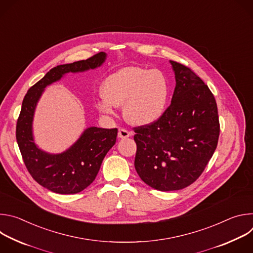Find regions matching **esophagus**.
I'll return each mask as SVG.
<instances>
[{"instance_id": "34e87169", "label": "esophagus", "mask_w": 253, "mask_h": 253, "mask_svg": "<svg viewBox=\"0 0 253 253\" xmlns=\"http://www.w3.org/2000/svg\"><path fill=\"white\" fill-rule=\"evenodd\" d=\"M130 135H131V133H130L128 130L124 129V128H121V129H119V131H118V137H119V138H127V137H129Z\"/></svg>"}]
</instances>
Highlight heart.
<instances>
[{
  "label": "heart",
  "instance_id": "b5f03b06",
  "mask_svg": "<svg viewBox=\"0 0 253 253\" xmlns=\"http://www.w3.org/2000/svg\"><path fill=\"white\" fill-rule=\"evenodd\" d=\"M104 99L99 109L112 113L114 106L124 105V116L134 125H148L163 114L168 83L162 72L131 66L108 77L102 87Z\"/></svg>",
  "mask_w": 253,
  "mask_h": 253
}]
</instances>
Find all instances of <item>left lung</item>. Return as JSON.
Here are the masks:
<instances>
[{"instance_id":"1","label":"left lung","mask_w":253,"mask_h":253,"mask_svg":"<svg viewBox=\"0 0 253 253\" xmlns=\"http://www.w3.org/2000/svg\"><path fill=\"white\" fill-rule=\"evenodd\" d=\"M176 86L171 104L153 123L134 127L135 169L150 187L183 189L199 178L217 147V105L207 85L187 66L170 61Z\"/></svg>"}]
</instances>
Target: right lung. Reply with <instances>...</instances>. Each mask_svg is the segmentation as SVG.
I'll return each instance as SVG.
<instances>
[{
    "label": "right lung",
    "instance_id": "add662e5",
    "mask_svg": "<svg viewBox=\"0 0 253 253\" xmlns=\"http://www.w3.org/2000/svg\"><path fill=\"white\" fill-rule=\"evenodd\" d=\"M106 58L100 52L87 60L59 65L27 92L17 121L16 138L23 161L31 176L40 185L59 194H75L95 180L102 161L116 142L117 128L91 127L66 152L52 155L41 151L33 140L32 121L36 104L44 88L68 72H83L99 67Z\"/></svg>",
    "mask_w": 253,
    "mask_h": 253
}]
</instances>
